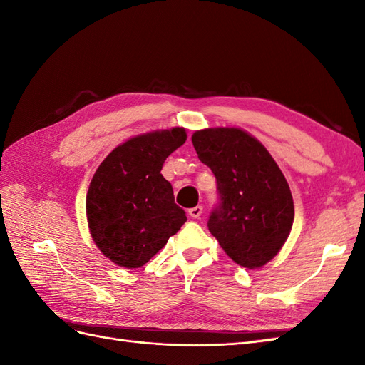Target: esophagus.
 <instances>
[{"mask_svg":"<svg viewBox=\"0 0 365 365\" xmlns=\"http://www.w3.org/2000/svg\"><path fill=\"white\" fill-rule=\"evenodd\" d=\"M189 215L193 217V219H197L201 215H202V205H196L193 208L189 210Z\"/></svg>","mask_w":365,"mask_h":365,"instance_id":"esophagus-1","label":"esophagus"}]
</instances>
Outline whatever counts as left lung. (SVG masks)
<instances>
[{"label": "left lung", "instance_id": "obj_1", "mask_svg": "<svg viewBox=\"0 0 365 365\" xmlns=\"http://www.w3.org/2000/svg\"><path fill=\"white\" fill-rule=\"evenodd\" d=\"M192 143L215 173L222 201L208 219L210 233L242 268H262L277 256L294 222L284 175L267 148L240 128L195 130Z\"/></svg>", "mask_w": 365, "mask_h": 365}]
</instances>
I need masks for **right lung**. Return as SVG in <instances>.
Returning a JSON list of instances; mask_svg holds the SVG:
<instances>
[{
    "label": "right lung",
    "mask_w": 365,
    "mask_h": 365,
    "mask_svg": "<svg viewBox=\"0 0 365 365\" xmlns=\"http://www.w3.org/2000/svg\"><path fill=\"white\" fill-rule=\"evenodd\" d=\"M185 140L184 128L146 132L121 143L97 168L86 193L88 228L118 267H143L187 220L160 173Z\"/></svg>",
    "instance_id": "obj_1"
}]
</instances>
